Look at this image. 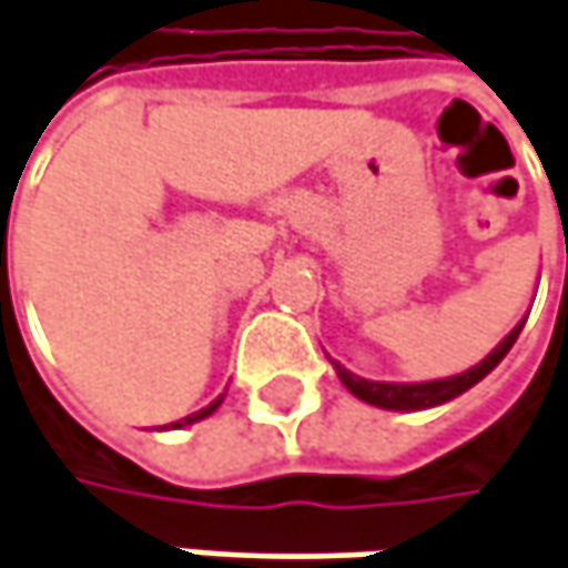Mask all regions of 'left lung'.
Wrapping results in <instances>:
<instances>
[{"instance_id": "left-lung-1", "label": "left lung", "mask_w": 568, "mask_h": 568, "mask_svg": "<svg viewBox=\"0 0 568 568\" xmlns=\"http://www.w3.org/2000/svg\"><path fill=\"white\" fill-rule=\"evenodd\" d=\"M527 321V317H524ZM524 321L517 324L515 331L495 347V351L485 356L479 366H473V369H466V373H459V376H450V379H437V383H369V379H359V376H353L347 373L344 366H337V376H341V383L351 388L356 398H363V402H369V405H376V408H388V412H417V408H434V405H444V402H450L456 395H463L466 388H473V385L485 379L501 359H505V353L515 347L517 334H520V327H524Z\"/></svg>"}]
</instances>
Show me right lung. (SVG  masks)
I'll return each instance as SVG.
<instances>
[{
    "label": "right lung",
    "instance_id": "right-lung-1",
    "mask_svg": "<svg viewBox=\"0 0 568 568\" xmlns=\"http://www.w3.org/2000/svg\"><path fill=\"white\" fill-rule=\"evenodd\" d=\"M217 405H221V398H215V402H212L209 408H202V412H195V415H189V417H183V420H176L173 427H185V424H195V420H202V417L212 415V412H215Z\"/></svg>",
    "mask_w": 568,
    "mask_h": 568
}]
</instances>
